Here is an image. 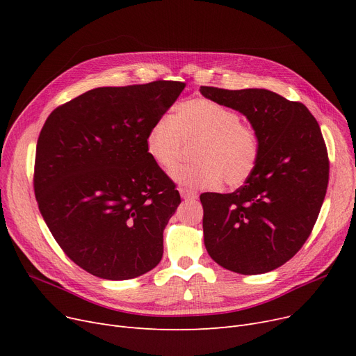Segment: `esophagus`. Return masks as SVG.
<instances>
[{"label": "esophagus", "instance_id": "esophagus-1", "mask_svg": "<svg viewBox=\"0 0 356 356\" xmlns=\"http://www.w3.org/2000/svg\"><path fill=\"white\" fill-rule=\"evenodd\" d=\"M180 195L184 200H195L197 199V193L193 192V191H189V189H180Z\"/></svg>", "mask_w": 356, "mask_h": 356}]
</instances>
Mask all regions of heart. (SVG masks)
<instances>
[{
    "label": "heart",
    "mask_w": 356,
    "mask_h": 356,
    "mask_svg": "<svg viewBox=\"0 0 356 356\" xmlns=\"http://www.w3.org/2000/svg\"><path fill=\"white\" fill-rule=\"evenodd\" d=\"M184 141H197L196 163L177 167L172 177L191 189H215L223 180L235 188L251 177L259 159L255 131L235 111L207 98L181 102L175 117L157 118L147 131L145 152L160 167L172 168Z\"/></svg>",
    "instance_id": "b5f03b06"
}]
</instances>
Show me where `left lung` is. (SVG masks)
I'll use <instances>...</instances> for the list:
<instances>
[{
    "label": "left lung",
    "mask_w": 356,
    "mask_h": 356,
    "mask_svg": "<svg viewBox=\"0 0 356 356\" xmlns=\"http://www.w3.org/2000/svg\"><path fill=\"white\" fill-rule=\"evenodd\" d=\"M200 93L250 121L259 141L251 177L232 193H203V238L211 258L252 275L283 266L303 247L325 200L329 160L310 111L268 89Z\"/></svg>",
    "instance_id": "1"
}]
</instances>
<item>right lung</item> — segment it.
Wrapping results in <instances>:
<instances>
[{"mask_svg":"<svg viewBox=\"0 0 356 356\" xmlns=\"http://www.w3.org/2000/svg\"><path fill=\"white\" fill-rule=\"evenodd\" d=\"M183 82L95 88L56 108L35 147L34 193L65 254L105 280H129L163 257L180 204L175 183L145 152V136Z\"/></svg>","mask_w":356,"mask_h":356,"instance_id":"obj_1","label":"right lung"}]
</instances>
